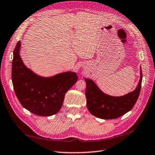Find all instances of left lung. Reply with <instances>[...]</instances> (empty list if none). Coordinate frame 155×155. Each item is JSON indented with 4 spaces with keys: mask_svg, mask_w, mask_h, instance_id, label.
<instances>
[{
    "mask_svg": "<svg viewBox=\"0 0 155 155\" xmlns=\"http://www.w3.org/2000/svg\"><path fill=\"white\" fill-rule=\"evenodd\" d=\"M85 81L87 107L90 113L101 119H115L131 110L136 103L141 87L142 71L140 68V79L135 89L120 97L105 94L92 80L85 78Z\"/></svg>",
    "mask_w": 155,
    "mask_h": 155,
    "instance_id": "8db88e82",
    "label": "left lung"
}]
</instances>
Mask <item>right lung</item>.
Instances as JSON below:
<instances>
[{
	"mask_svg": "<svg viewBox=\"0 0 155 155\" xmlns=\"http://www.w3.org/2000/svg\"><path fill=\"white\" fill-rule=\"evenodd\" d=\"M21 42L13 52L12 80L18 101L25 108L41 116H51L61 108L65 94L78 77L75 72L66 71L51 77H42L25 66L20 57Z\"/></svg>",
	"mask_w": 155,
	"mask_h": 155,
	"instance_id": "add662e5",
	"label": "right lung"
}]
</instances>
